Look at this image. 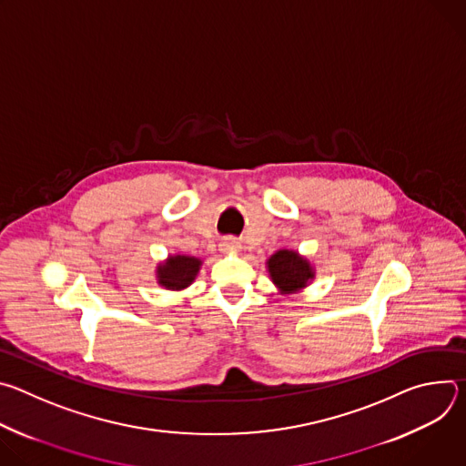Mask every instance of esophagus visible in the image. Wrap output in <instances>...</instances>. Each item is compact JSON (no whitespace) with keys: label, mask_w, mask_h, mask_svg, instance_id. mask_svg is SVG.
<instances>
[{"label":"esophagus","mask_w":466,"mask_h":466,"mask_svg":"<svg viewBox=\"0 0 466 466\" xmlns=\"http://www.w3.org/2000/svg\"><path fill=\"white\" fill-rule=\"evenodd\" d=\"M239 248H241V245L236 238H223L219 241V250L221 252H238Z\"/></svg>","instance_id":"34e87169"}]
</instances>
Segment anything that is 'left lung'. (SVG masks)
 Listing matches in <instances>:
<instances>
[{
    "instance_id": "left-lung-1",
    "label": "left lung",
    "mask_w": 466,
    "mask_h": 466,
    "mask_svg": "<svg viewBox=\"0 0 466 466\" xmlns=\"http://www.w3.org/2000/svg\"><path fill=\"white\" fill-rule=\"evenodd\" d=\"M268 269L271 280L280 288L282 293H293L308 286V282L315 277L311 265L306 258L299 256L295 250H279L275 252L269 261Z\"/></svg>"
}]
</instances>
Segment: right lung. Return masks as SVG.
<instances>
[{
	"label": "right lung",
	"instance_id": "right-lung-1",
	"mask_svg": "<svg viewBox=\"0 0 466 466\" xmlns=\"http://www.w3.org/2000/svg\"><path fill=\"white\" fill-rule=\"evenodd\" d=\"M201 268V259L193 256H169L166 263H160L157 269V280L166 289H184L187 288Z\"/></svg>",
	"mask_w": 466,
	"mask_h": 466
}]
</instances>
